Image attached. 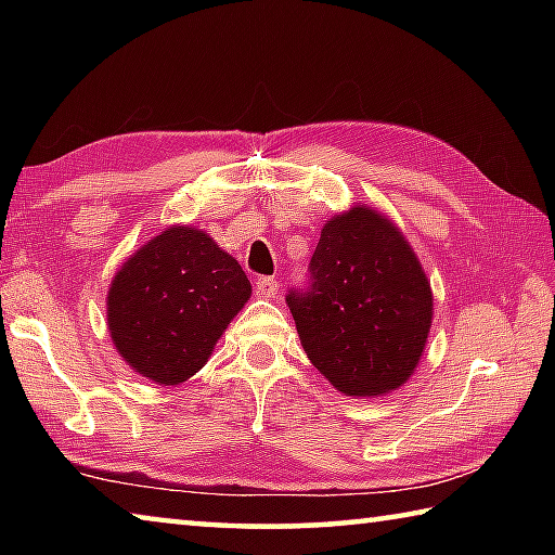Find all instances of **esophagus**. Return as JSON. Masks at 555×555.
Wrapping results in <instances>:
<instances>
[{"mask_svg":"<svg viewBox=\"0 0 555 555\" xmlns=\"http://www.w3.org/2000/svg\"><path fill=\"white\" fill-rule=\"evenodd\" d=\"M255 291H257L259 298H274L276 291H279V281H276L274 276H261V279L257 281Z\"/></svg>","mask_w":555,"mask_h":555,"instance_id":"obj_1","label":"esophagus"}]
</instances>
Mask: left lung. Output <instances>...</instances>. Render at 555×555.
<instances>
[{"label":"left lung","instance_id":"left-lung-1","mask_svg":"<svg viewBox=\"0 0 555 555\" xmlns=\"http://www.w3.org/2000/svg\"><path fill=\"white\" fill-rule=\"evenodd\" d=\"M313 284L286 296L313 367L345 397H384L418 367L434 291L397 222L357 203L323 224Z\"/></svg>","mask_w":555,"mask_h":555}]
</instances>
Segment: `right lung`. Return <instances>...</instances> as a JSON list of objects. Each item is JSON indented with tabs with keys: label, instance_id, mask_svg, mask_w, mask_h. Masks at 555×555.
<instances>
[{
	"label": "right lung",
	"instance_id": "1",
	"mask_svg": "<svg viewBox=\"0 0 555 555\" xmlns=\"http://www.w3.org/2000/svg\"><path fill=\"white\" fill-rule=\"evenodd\" d=\"M251 296L237 259L193 224H168L112 276L107 331L131 370L176 387L205 367Z\"/></svg>",
	"mask_w": 555,
	"mask_h": 555
}]
</instances>
